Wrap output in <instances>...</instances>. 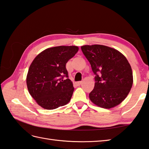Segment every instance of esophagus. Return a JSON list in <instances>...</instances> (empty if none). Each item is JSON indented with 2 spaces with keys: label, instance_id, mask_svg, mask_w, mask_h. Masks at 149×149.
Segmentation results:
<instances>
[{
  "label": "esophagus",
  "instance_id": "esophagus-1",
  "mask_svg": "<svg viewBox=\"0 0 149 149\" xmlns=\"http://www.w3.org/2000/svg\"><path fill=\"white\" fill-rule=\"evenodd\" d=\"M82 81H78V82L77 83V85H81V84H82Z\"/></svg>",
  "mask_w": 149,
  "mask_h": 149
}]
</instances>
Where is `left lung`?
Masks as SVG:
<instances>
[{"instance_id":"obj_1","label":"left lung","mask_w":149,"mask_h":149,"mask_svg":"<svg viewBox=\"0 0 149 149\" xmlns=\"http://www.w3.org/2000/svg\"><path fill=\"white\" fill-rule=\"evenodd\" d=\"M81 50L95 75L90 100L104 109L118 105L127 97L133 84L132 68L127 58L117 49L104 45H84Z\"/></svg>"}]
</instances>
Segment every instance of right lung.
<instances>
[{
	"label": "right lung",
	"mask_w": 149,
	"mask_h": 149,
	"mask_svg": "<svg viewBox=\"0 0 149 149\" xmlns=\"http://www.w3.org/2000/svg\"><path fill=\"white\" fill-rule=\"evenodd\" d=\"M79 50L75 46L49 48L35 58L26 84L30 94L43 109H55L69 103L74 88L66 64Z\"/></svg>",
	"instance_id": "obj_1"
}]
</instances>
